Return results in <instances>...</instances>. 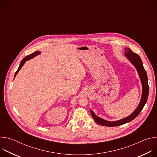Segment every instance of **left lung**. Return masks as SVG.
I'll return each instance as SVG.
<instances>
[{
  "label": "left lung",
  "mask_w": 157,
  "mask_h": 157,
  "mask_svg": "<svg viewBox=\"0 0 157 157\" xmlns=\"http://www.w3.org/2000/svg\"><path fill=\"white\" fill-rule=\"evenodd\" d=\"M125 56L129 59V61L132 63V64L136 67L137 69V71L139 73L140 79L141 80L142 85V98L140 101V103L137 107V109L134 110L133 113L128 116V117L124 118L122 119L117 121H107L103 119L100 118L99 117L97 116L94 112L90 109V112L91 113V115L93 116V118L95 121V122L103 126H107V127H114V126H118L124 124H126L127 122H129L132 121L133 119H135L136 117L139 116L141 110L143 109L145 103L147 102L148 94H149V87H148V78L147 75V73L144 68V66L142 64V61L139 56V55L133 53L130 48H125Z\"/></svg>",
  "instance_id": "1"
}]
</instances>
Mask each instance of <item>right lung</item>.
<instances>
[{"label": "right lung", "mask_w": 157, "mask_h": 157, "mask_svg": "<svg viewBox=\"0 0 157 157\" xmlns=\"http://www.w3.org/2000/svg\"><path fill=\"white\" fill-rule=\"evenodd\" d=\"M40 53H40V52H35L34 53H32L31 55H29L27 56L26 57H25V58H24L23 59H22V60L21 61V63H20V65H19V67H18V68L17 71L15 72V74L14 78L16 76L17 74L18 73V71H20V70L21 68V67L23 66V65L25 64V61H27V60H29L30 59H32V58H34L35 56H36V55H40Z\"/></svg>", "instance_id": "add662e5"}]
</instances>
